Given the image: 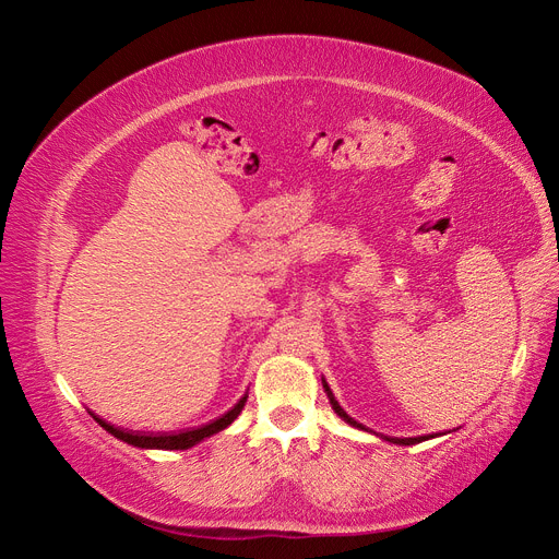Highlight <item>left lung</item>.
Instances as JSON below:
<instances>
[{"label": "left lung", "instance_id": "left-lung-1", "mask_svg": "<svg viewBox=\"0 0 559 559\" xmlns=\"http://www.w3.org/2000/svg\"><path fill=\"white\" fill-rule=\"evenodd\" d=\"M321 384H324V392H326V396H329V401H331V408L335 411V415L341 417V419H345L349 427H357V429H361V431H368L361 421H357L354 417H349L343 408H341V403L335 401V396H333V392H331V386H329V382L321 378ZM376 436H380V438H384V441H389V443H394V445H415V443H421V441H427V438H433V436H415V438H396V436H382V433H376Z\"/></svg>", "mask_w": 559, "mask_h": 559}]
</instances>
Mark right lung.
<instances>
[{
    "label": "right lung",
    "mask_w": 559,
    "mask_h": 559,
    "mask_svg": "<svg viewBox=\"0 0 559 559\" xmlns=\"http://www.w3.org/2000/svg\"><path fill=\"white\" fill-rule=\"evenodd\" d=\"M247 403V394L233 405V408L222 415L218 419L210 421V425L200 427V429H191V431H181V433H134V431H126V429H118L114 425H109V421H105L103 417H97L95 413L93 419L97 421L99 427H103L105 431H109L114 438H118V441H123L128 445H134V448H142V450H189L198 443L205 441V438L224 431L226 427H230L235 419H238V415L242 413Z\"/></svg>",
    "instance_id": "1"
}]
</instances>
